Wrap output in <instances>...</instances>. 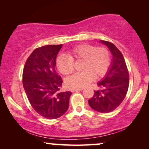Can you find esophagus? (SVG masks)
I'll return each mask as SVG.
<instances>
[{
	"instance_id": "obj_1",
	"label": "esophagus",
	"mask_w": 149,
	"mask_h": 149,
	"mask_svg": "<svg viewBox=\"0 0 149 149\" xmlns=\"http://www.w3.org/2000/svg\"><path fill=\"white\" fill-rule=\"evenodd\" d=\"M83 88H77V89H71V91H81V90H83Z\"/></svg>"
}]
</instances>
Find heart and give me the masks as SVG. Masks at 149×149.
<instances>
[{"instance_id":"obj_1","label":"heart","mask_w":149,"mask_h":149,"mask_svg":"<svg viewBox=\"0 0 149 149\" xmlns=\"http://www.w3.org/2000/svg\"><path fill=\"white\" fill-rule=\"evenodd\" d=\"M82 62L81 72L75 73L65 81L68 88H83L93 79H100L109 72L111 64V54L107 48L88 43L75 46L68 56L60 54L56 58V66L61 74L68 75L74 72V62Z\"/></svg>"}]
</instances>
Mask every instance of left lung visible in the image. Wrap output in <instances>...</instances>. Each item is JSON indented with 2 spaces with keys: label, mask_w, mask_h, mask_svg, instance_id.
I'll return each instance as SVG.
<instances>
[{
  "label": "left lung",
  "mask_w": 149,
  "mask_h": 149,
  "mask_svg": "<svg viewBox=\"0 0 149 149\" xmlns=\"http://www.w3.org/2000/svg\"><path fill=\"white\" fill-rule=\"evenodd\" d=\"M109 48L112 54L111 66L102 81L97 83L98 89L88 100L91 109L100 113L112 112L121 104L129 87V72L123 54L115 45L101 40Z\"/></svg>",
  "instance_id": "8db88e82"
}]
</instances>
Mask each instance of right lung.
Here are the masks:
<instances>
[{
  "mask_svg": "<svg viewBox=\"0 0 149 149\" xmlns=\"http://www.w3.org/2000/svg\"><path fill=\"white\" fill-rule=\"evenodd\" d=\"M62 45L34 49L24 66L22 83L30 105L38 114L56 119L67 111L70 91L60 92L62 79L56 72V57Z\"/></svg>",
  "mask_w": 149,
  "mask_h": 149,
  "instance_id": "1",
  "label": "right lung"
}]
</instances>
